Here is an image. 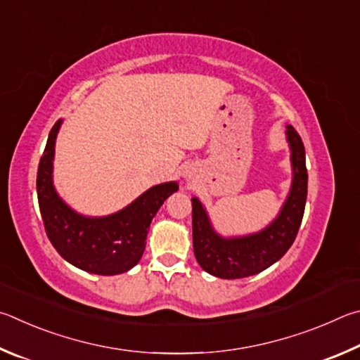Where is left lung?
I'll return each instance as SVG.
<instances>
[{"mask_svg": "<svg viewBox=\"0 0 360 360\" xmlns=\"http://www.w3.org/2000/svg\"><path fill=\"white\" fill-rule=\"evenodd\" d=\"M286 141L291 150V190L278 215L259 232L240 237L219 236L202 202L198 198L191 199L194 256L207 274L226 280L245 278L266 270L291 248L304 218L308 174L304 142L291 124L286 126Z\"/></svg>", "mask_w": 360, "mask_h": 360, "instance_id": "obj_1", "label": "left lung"}]
</instances>
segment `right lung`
<instances>
[{
	"label": "right lung",
	"instance_id": "right-lung-1",
	"mask_svg": "<svg viewBox=\"0 0 360 360\" xmlns=\"http://www.w3.org/2000/svg\"><path fill=\"white\" fill-rule=\"evenodd\" d=\"M63 120L50 131L37 167V200L49 240L63 259L85 272L118 275L141 261L150 223L176 181L151 186L124 209L107 217H85L71 209L53 186L55 141Z\"/></svg>",
	"mask_w": 360,
	"mask_h": 360
}]
</instances>
